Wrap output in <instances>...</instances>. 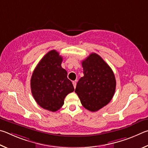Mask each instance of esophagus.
Returning a JSON list of instances; mask_svg holds the SVG:
<instances>
[{"label": "esophagus", "mask_w": 148, "mask_h": 148, "mask_svg": "<svg viewBox=\"0 0 148 148\" xmlns=\"http://www.w3.org/2000/svg\"><path fill=\"white\" fill-rule=\"evenodd\" d=\"M73 86H74L75 88L76 85H77V82H76V81H73Z\"/></svg>", "instance_id": "obj_1"}]
</instances>
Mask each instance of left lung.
Masks as SVG:
<instances>
[{"instance_id": "left-lung-1", "label": "left lung", "mask_w": 148, "mask_h": 148, "mask_svg": "<svg viewBox=\"0 0 148 148\" xmlns=\"http://www.w3.org/2000/svg\"><path fill=\"white\" fill-rule=\"evenodd\" d=\"M82 66L84 76L77 82L75 92L86 109L95 112L112 99L116 85L114 74L96 53L90 54Z\"/></svg>"}]
</instances>
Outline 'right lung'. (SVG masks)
I'll return each mask as SVG.
<instances>
[{"label": "right lung", "mask_w": 148, "mask_h": 148, "mask_svg": "<svg viewBox=\"0 0 148 148\" xmlns=\"http://www.w3.org/2000/svg\"><path fill=\"white\" fill-rule=\"evenodd\" d=\"M62 62V57L56 51L48 52L34 70L30 80L31 91L36 103L52 112L59 110L66 95L74 91L66 70L61 66Z\"/></svg>", "instance_id": "obj_1"}]
</instances>
